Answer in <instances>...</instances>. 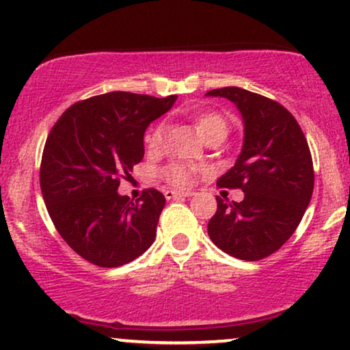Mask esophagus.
<instances>
[{"instance_id": "1", "label": "esophagus", "mask_w": 350, "mask_h": 350, "mask_svg": "<svg viewBox=\"0 0 350 350\" xmlns=\"http://www.w3.org/2000/svg\"><path fill=\"white\" fill-rule=\"evenodd\" d=\"M164 196H166V199L191 198V196H194V192H192V191H166V192H164Z\"/></svg>"}]
</instances>
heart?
<instances>
[{"mask_svg": "<svg viewBox=\"0 0 350 350\" xmlns=\"http://www.w3.org/2000/svg\"><path fill=\"white\" fill-rule=\"evenodd\" d=\"M196 128L200 138L207 139L208 136L215 133H226L227 135V122L222 115L214 113V111H206V113H199L194 118ZM164 136V124H156L154 128L146 135V146L150 150H158L163 143ZM164 179L172 186L184 187L191 183V170L184 166V164H171L163 171Z\"/></svg>", "mask_w": 350, "mask_h": 350, "instance_id": "obj_1", "label": "heart"}]
</instances>
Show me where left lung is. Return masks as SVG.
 <instances>
[{"label":"left lung","instance_id":"1","mask_svg":"<svg viewBox=\"0 0 350 350\" xmlns=\"http://www.w3.org/2000/svg\"><path fill=\"white\" fill-rule=\"evenodd\" d=\"M230 100L243 120V144L220 187L242 189V202L217 198L208 220L211 240L235 258L256 262L295 234L314 187L306 138L290 111L275 100L239 87L207 92Z\"/></svg>","mask_w":350,"mask_h":350}]
</instances>
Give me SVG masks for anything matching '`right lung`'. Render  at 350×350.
I'll list each match as a JSON object with an SVG mask.
<instances>
[{
  "mask_svg": "<svg viewBox=\"0 0 350 350\" xmlns=\"http://www.w3.org/2000/svg\"><path fill=\"white\" fill-rule=\"evenodd\" d=\"M176 98L110 92L77 102L52 126L41 161L42 198L60 237L87 262L122 267L154 242L164 196L148 189L133 202L116 191L143 159L146 128Z\"/></svg>",
  "mask_w": 350,
  "mask_h": 350,
  "instance_id": "add662e5",
  "label": "right lung"
}]
</instances>
